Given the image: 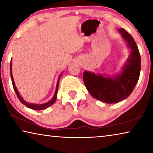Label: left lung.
Instances as JSON below:
<instances>
[{
    "mask_svg": "<svg viewBox=\"0 0 153 153\" xmlns=\"http://www.w3.org/2000/svg\"><path fill=\"white\" fill-rule=\"evenodd\" d=\"M118 31L130 49V55L123 71L113 77L87 71L83 74L88 91L96 99L106 103H117L128 98L133 92L140 73V55L136 42L123 28Z\"/></svg>",
    "mask_w": 153,
    "mask_h": 153,
    "instance_id": "1",
    "label": "left lung"
}]
</instances>
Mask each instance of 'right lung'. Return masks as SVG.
Listing matches in <instances>:
<instances>
[{
    "mask_svg": "<svg viewBox=\"0 0 153 153\" xmlns=\"http://www.w3.org/2000/svg\"><path fill=\"white\" fill-rule=\"evenodd\" d=\"M10 71H11V81H12V84H13V87L15 93H16V94L18 98H19V100L21 101V102L22 103V104H24L25 106H26L27 107L30 108H32L33 110H43V109H45V108H48L51 106L56 101V97H57V92H58V88H59V79H60V77L61 76L62 74L60 75V76L59 77V79L57 81V83H56V90H55V95H54L53 98H52V99L50 100V101H48L46 103H44V104H32V103H29V102H27L26 101H25V100L23 99L21 97L19 92L17 91V89L16 86H15V82H14V80H13V75H12V60H11V63H10Z\"/></svg>",
    "mask_w": 153,
    "mask_h": 153,
    "instance_id": "1",
    "label": "right lung"
}]
</instances>
